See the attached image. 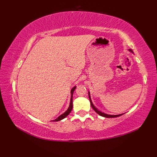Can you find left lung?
<instances>
[{
  "mask_svg": "<svg viewBox=\"0 0 157 157\" xmlns=\"http://www.w3.org/2000/svg\"><path fill=\"white\" fill-rule=\"evenodd\" d=\"M129 51H130V52H133V51H132L131 49H129ZM88 95H89V98H90V105H91V106L92 107V109L94 110V111L98 113V114L99 115H101V116H102V117H107V118H113V117H119V116H121V115H122L123 114H120V115H108V114H106V113H102L101 111H98V110L96 109L95 106H94V105L92 104V101H91V98H90V92L88 93Z\"/></svg>",
  "mask_w": 157,
  "mask_h": 157,
  "instance_id": "8db88e82",
  "label": "left lung"
}]
</instances>
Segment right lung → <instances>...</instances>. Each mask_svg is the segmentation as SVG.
<instances>
[{
	"instance_id": "right-lung-1",
	"label": "right lung",
	"mask_w": 157,
	"mask_h": 157,
	"mask_svg": "<svg viewBox=\"0 0 157 157\" xmlns=\"http://www.w3.org/2000/svg\"><path fill=\"white\" fill-rule=\"evenodd\" d=\"M75 88H76V86H75V87H73V88H72V90H71V101H70V105H69V109H68L67 110V111L65 112L64 113H63V115H60V116L59 117H57L55 120H54V121H60V120H61V119H63L65 118L70 113H71V110H72V109H73V92H74V90H75Z\"/></svg>"
}]
</instances>
